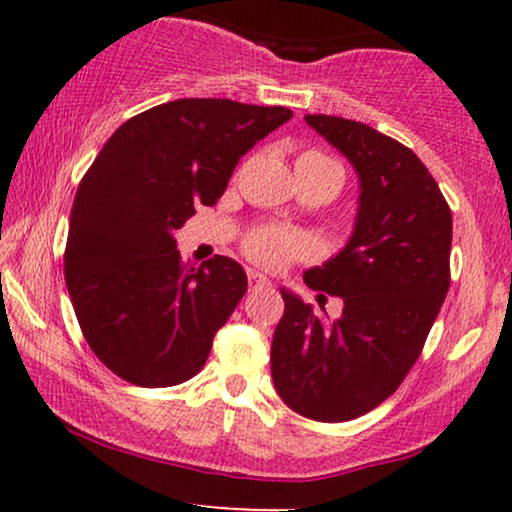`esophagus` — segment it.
<instances>
[{"mask_svg": "<svg viewBox=\"0 0 512 512\" xmlns=\"http://www.w3.org/2000/svg\"><path fill=\"white\" fill-rule=\"evenodd\" d=\"M247 277H249L251 289H268V286H272L270 279L265 277V275H261V272H256V270H249Z\"/></svg>", "mask_w": 512, "mask_h": 512, "instance_id": "esophagus-1", "label": "esophagus"}]
</instances>
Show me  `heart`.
Here are the masks:
<instances>
[{
	"label": "heart",
	"instance_id": "1",
	"mask_svg": "<svg viewBox=\"0 0 512 512\" xmlns=\"http://www.w3.org/2000/svg\"><path fill=\"white\" fill-rule=\"evenodd\" d=\"M300 158H321L331 160L324 153L310 151ZM335 163V160H331ZM244 254H247L251 261L263 265V268L279 270L284 268L286 263L296 261V258H303L310 254V242L307 237L300 233H293L289 228L282 226H261L244 237Z\"/></svg>",
	"mask_w": 512,
	"mask_h": 512
}]
</instances>
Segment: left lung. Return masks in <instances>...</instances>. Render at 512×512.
Wrapping results in <instances>:
<instances>
[{"label":"left lung","instance_id":"obj_1","mask_svg":"<svg viewBox=\"0 0 512 512\" xmlns=\"http://www.w3.org/2000/svg\"><path fill=\"white\" fill-rule=\"evenodd\" d=\"M305 123L354 165L359 212L347 247L303 275L310 289L342 298L340 319H319L282 289L270 368L293 412L347 422L387 401L422 354L450 289L452 212L408 146L340 116Z\"/></svg>","mask_w":512,"mask_h":512}]
</instances>
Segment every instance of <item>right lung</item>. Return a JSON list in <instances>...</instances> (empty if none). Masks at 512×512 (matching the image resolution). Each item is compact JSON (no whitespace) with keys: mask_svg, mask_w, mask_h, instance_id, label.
I'll list each match as a JSON object with an SVG mask.
<instances>
[{"mask_svg":"<svg viewBox=\"0 0 512 512\" xmlns=\"http://www.w3.org/2000/svg\"><path fill=\"white\" fill-rule=\"evenodd\" d=\"M293 116L216 97L125 121L83 174L69 216L65 282L97 359L137 387H174L205 366L247 291L228 256L186 265L174 230L214 205L237 160Z\"/></svg>","mask_w":512,"mask_h":512,"instance_id":"add662e5","label":"right lung"}]
</instances>
